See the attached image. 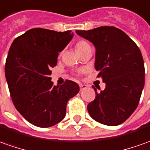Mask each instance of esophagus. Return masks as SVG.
Here are the masks:
<instances>
[{
    "mask_svg": "<svg viewBox=\"0 0 150 150\" xmlns=\"http://www.w3.org/2000/svg\"><path fill=\"white\" fill-rule=\"evenodd\" d=\"M79 86H80V90L81 91H83V90L87 88V86L85 85V84H79Z\"/></svg>",
    "mask_w": 150,
    "mask_h": 150,
    "instance_id": "esophagus-1",
    "label": "esophagus"
}]
</instances>
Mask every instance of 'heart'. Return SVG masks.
Here are the masks:
<instances>
[{
    "label": "heart",
    "instance_id": "b5f03b06",
    "mask_svg": "<svg viewBox=\"0 0 150 150\" xmlns=\"http://www.w3.org/2000/svg\"><path fill=\"white\" fill-rule=\"evenodd\" d=\"M90 46H91L90 44L85 40H79L76 44V47H77V50H78L79 53H81V51H83L84 50L88 48Z\"/></svg>",
    "mask_w": 150,
    "mask_h": 150
}]
</instances>
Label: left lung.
<instances>
[{
	"label": "left lung",
	"instance_id": "8db88e82",
	"mask_svg": "<svg viewBox=\"0 0 150 150\" xmlns=\"http://www.w3.org/2000/svg\"><path fill=\"white\" fill-rule=\"evenodd\" d=\"M79 36L96 46V70L106 86L87 105L94 120L107 126L119 125L128 118L140 102L144 86V66L139 47L115 27L77 30Z\"/></svg>",
	"mask_w": 150,
	"mask_h": 150
}]
</instances>
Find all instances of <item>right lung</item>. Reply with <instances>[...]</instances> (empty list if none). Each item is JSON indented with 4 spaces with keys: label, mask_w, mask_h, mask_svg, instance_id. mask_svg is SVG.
<instances>
[{
    "label": "right lung",
    "mask_w": 150,
    "mask_h": 150,
    "mask_svg": "<svg viewBox=\"0 0 150 150\" xmlns=\"http://www.w3.org/2000/svg\"><path fill=\"white\" fill-rule=\"evenodd\" d=\"M71 32L33 28L15 38L9 50L5 73L10 96L19 113L34 126L50 127L63 120L68 101L79 91L74 81L54 86L49 77L59 53L73 38Z\"/></svg>",
    "instance_id": "1"
}]
</instances>
